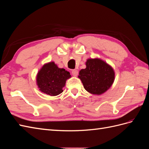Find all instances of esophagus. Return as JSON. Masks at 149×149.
Listing matches in <instances>:
<instances>
[{
  "label": "esophagus",
  "mask_w": 149,
  "mask_h": 149,
  "mask_svg": "<svg viewBox=\"0 0 149 149\" xmlns=\"http://www.w3.org/2000/svg\"><path fill=\"white\" fill-rule=\"evenodd\" d=\"M71 72H72V74L73 75V76H74V77H77V76L78 74V71L77 70H72Z\"/></svg>",
  "instance_id": "1"
}]
</instances>
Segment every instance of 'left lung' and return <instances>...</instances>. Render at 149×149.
<instances>
[{
  "label": "left lung",
  "mask_w": 149,
  "mask_h": 149,
  "mask_svg": "<svg viewBox=\"0 0 149 149\" xmlns=\"http://www.w3.org/2000/svg\"><path fill=\"white\" fill-rule=\"evenodd\" d=\"M86 68L79 72L83 86L87 92L100 95L110 88L114 80V72L111 66L99 59H89Z\"/></svg>",
  "instance_id": "8db88e82"
}]
</instances>
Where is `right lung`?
<instances>
[{
  "mask_svg": "<svg viewBox=\"0 0 149 149\" xmlns=\"http://www.w3.org/2000/svg\"><path fill=\"white\" fill-rule=\"evenodd\" d=\"M70 73L63 68H59L54 62L47 63L38 72L37 85L40 90L47 95L56 96L63 92V88Z\"/></svg>",
  "mask_w": 149,
  "mask_h": 149,
  "instance_id": "1",
  "label": "right lung"
}]
</instances>
